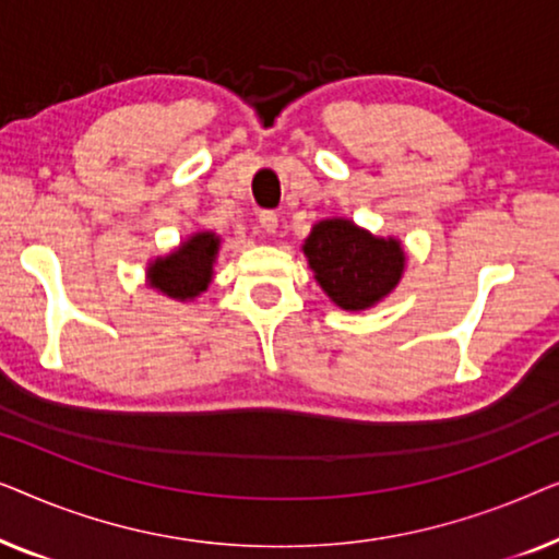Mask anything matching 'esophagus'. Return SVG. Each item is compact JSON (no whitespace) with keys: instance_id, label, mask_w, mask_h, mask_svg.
Instances as JSON below:
<instances>
[{"instance_id":"obj_1","label":"esophagus","mask_w":559,"mask_h":559,"mask_svg":"<svg viewBox=\"0 0 559 559\" xmlns=\"http://www.w3.org/2000/svg\"><path fill=\"white\" fill-rule=\"evenodd\" d=\"M259 224H262L266 234H274V231H277V226H280V216L274 211H262V213H259Z\"/></svg>"}]
</instances>
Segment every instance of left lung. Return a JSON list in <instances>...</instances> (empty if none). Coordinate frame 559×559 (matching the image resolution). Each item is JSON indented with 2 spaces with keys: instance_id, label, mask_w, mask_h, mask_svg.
Masks as SVG:
<instances>
[{
  "instance_id": "obj_1",
  "label": "left lung",
  "mask_w": 559,
  "mask_h": 559,
  "mask_svg": "<svg viewBox=\"0 0 559 559\" xmlns=\"http://www.w3.org/2000/svg\"><path fill=\"white\" fill-rule=\"evenodd\" d=\"M302 251L323 293L354 312L384 300L400 285L407 262L400 241L373 236L348 218L318 221Z\"/></svg>"
}]
</instances>
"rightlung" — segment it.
<instances>
[{
  "label": "right lung",
  "instance_id": "1",
  "mask_svg": "<svg viewBox=\"0 0 559 559\" xmlns=\"http://www.w3.org/2000/svg\"><path fill=\"white\" fill-rule=\"evenodd\" d=\"M218 247L221 239L213 231L193 234L178 249L167 257H157L147 266L150 287L173 297V300H193L211 285Z\"/></svg>",
  "mask_w": 559,
  "mask_h": 559
}]
</instances>
